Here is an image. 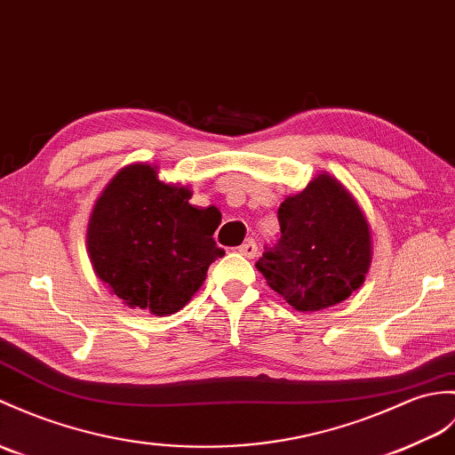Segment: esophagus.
<instances>
[{"label":"esophagus","instance_id":"34e87169","mask_svg":"<svg viewBox=\"0 0 455 455\" xmlns=\"http://www.w3.org/2000/svg\"><path fill=\"white\" fill-rule=\"evenodd\" d=\"M238 251H240L244 258L251 259V258H256L258 244H256V242H253V240H248V242H244V244H242V246L238 248Z\"/></svg>","mask_w":455,"mask_h":455}]
</instances>
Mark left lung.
Listing matches in <instances>:
<instances>
[{"mask_svg": "<svg viewBox=\"0 0 455 455\" xmlns=\"http://www.w3.org/2000/svg\"><path fill=\"white\" fill-rule=\"evenodd\" d=\"M281 238L258 259L269 289L299 312H318L363 287L372 263V235L355 196L320 172L279 211Z\"/></svg>", "mask_w": 455, "mask_h": 455, "instance_id": "1", "label": "left lung"}]
</instances>
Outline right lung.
<instances>
[{
	"instance_id": "1",
	"label": "right lung",
	"mask_w": 455,
	"mask_h": 455,
	"mask_svg": "<svg viewBox=\"0 0 455 455\" xmlns=\"http://www.w3.org/2000/svg\"><path fill=\"white\" fill-rule=\"evenodd\" d=\"M189 197L188 186L163 182L156 164L133 163L94 204L87 225L91 266L128 308L153 315L182 310L211 263L225 256L213 240L219 209H197Z\"/></svg>"
}]
</instances>
